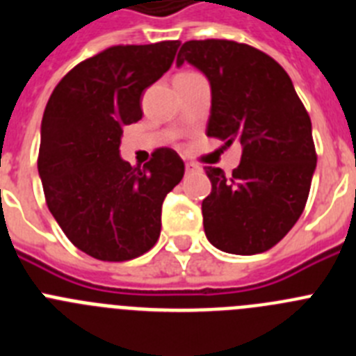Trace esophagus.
I'll list each match as a JSON object with an SVG mask.
<instances>
[{
  "instance_id": "34e87169",
  "label": "esophagus",
  "mask_w": 356,
  "mask_h": 356,
  "mask_svg": "<svg viewBox=\"0 0 356 356\" xmlns=\"http://www.w3.org/2000/svg\"><path fill=\"white\" fill-rule=\"evenodd\" d=\"M196 169H197L196 163H191V162L185 163V171H187V172H193V171H196Z\"/></svg>"
}]
</instances>
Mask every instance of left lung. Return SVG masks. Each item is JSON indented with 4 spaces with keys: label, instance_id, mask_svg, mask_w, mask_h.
<instances>
[{
    "label": "left lung",
    "instance_id": "8db88e82",
    "mask_svg": "<svg viewBox=\"0 0 356 356\" xmlns=\"http://www.w3.org/2000/svg\"><path fill=\"white\" fill-rule=\"evenodd\" d=\"M184 62L210 81L207 135L242 146L229 176L205 168L212 181L201 203L207 238L225 253H264L291 232L307 205L317 163L308 112L285 69L248 44L188 40L176 65Z\"/></svg>",
    "mask_w": 356,
    "mask_h": 356
}]
</instances>
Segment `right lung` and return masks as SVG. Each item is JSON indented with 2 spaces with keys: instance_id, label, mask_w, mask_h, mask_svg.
Instances as JSON below:
<instances>
[{
  "instance_id": "add662e5",
  "label": "right lung",
  "mask_w": 356,
  "mask_h": 356,
  "mask_svg": "<svg viewBox=\"0 0 356 356\" xmlns=\"http://www.w3.org/2000/svg\"><path fill=\"white\" fill-rule=\"evenodd\" d=\"M180 40L112 46L58 81L40 124L39 176L69 241L97 260L137 259L159 241L162 203L184 178L160 147L144 168L119 156L122 127L143 118L140 96L171 67Z\"/></svg>"
}]
</instances>
